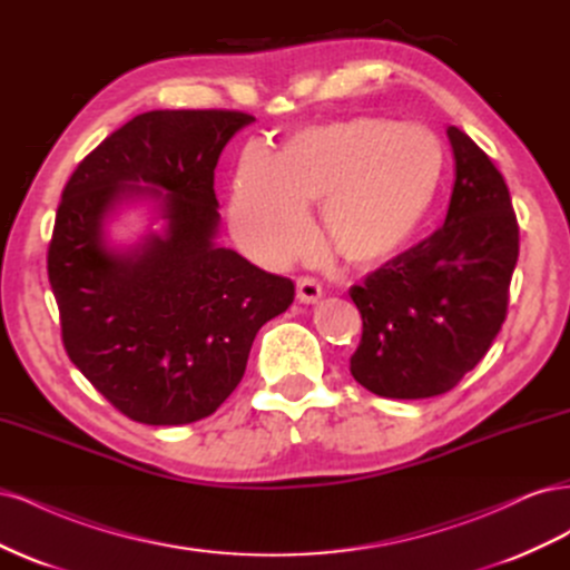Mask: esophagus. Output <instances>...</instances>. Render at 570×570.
<instances>
[{
  "label": "esophagus",
  "mask_w": 570,
  "mask_h": 570,
  "mask_svg": "<svg viewBox=\"0 0 570 570\" xmlns=\"http://www.w3.org/2000/svg\"><path fill=\"white\" fill-rule=\"evenodd\" d=\"M323 295V289L318 285V281L308 278V275H302V278H297V299L302 304H314L318 302Z\"/></svg>",
  "instance_id": "1"
}]
</instances>
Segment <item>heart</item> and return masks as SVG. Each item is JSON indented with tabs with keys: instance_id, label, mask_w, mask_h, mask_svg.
<instances>
[{
	"instance_id": "heart-1",
	"label": "heart",
	"mask_w": 570,
	"mask_h": 570,
	"mask_svg": "<svg viewBox=\"0 0 570 570\" xmlns=\"http://www.w3.org/2000/svg\"><path fill=\"white\" fill-rule=\"evenodd\" d=\"M444 154L419 126L358 116L292 132L278 157L249 147L237 161L233 228L264 262L304 249L306 204L321 202L325 247L352 266L402 252L433 209Z\"/></svg>"
}]
</instances>
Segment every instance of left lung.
I'll use <instances>...</instances> for the list:
<instances>
[{"label":"left lung","mask_w":570,"mask_h":570,"mask_svg":"<svg viewBox=\"0 0 570 570\" xmlns=\"http://www.w3.org/2000/svg\"><path fill=\"white\" fill-rule=\"evenodd\" d=\"M456 178L444 226L350 287L364 331L350 371L390 400L450 392L502 331L519 220L490 157L450 126Z\"/></svg>","instance_id":"left-lung-1"}]
</instances>
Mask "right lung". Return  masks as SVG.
Returning a JSON list of instances; mask_svg holds the SVG:
<instances>
[{
    "mask_svg": "<svg viewBox=\"0 0 570 570\" xmlns=\"http://www.w3.org/2000/svg\"><path fill=\"white\" fill-rule=\"evenodd\" d=\"M252 120L228 109L140 114L95 147L63 187L47 252L61 340L78 371L130 421L212 416L243 381L258 327L295 299L289 278L214 243V170ZM135 194L160 202L167 230L120 255L106 247L104 218Z\"/></svg>",
    "mask_w": 570,
    "mask_h": 570,
    "instance_id": "right-lung-1",
    "label": "right lung"
}]
</instances>
